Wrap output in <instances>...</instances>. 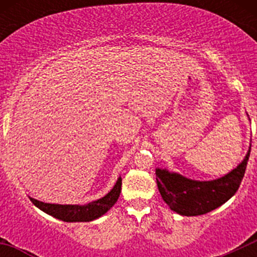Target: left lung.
Wrapping results in <instances>:
<instances>
[{
  "mask_svg": "<svg viewBox=\"0 0 257 257\" xmlns=\"http://www.w3.org/2000/svg\"><path fill=\"white\" fill-rule=\"evenodd\" d=\"M251 148L243 162L228 175L212 181L189 180L166 170H156L157 185L163 201L183 216H198L220 207L234 196L246 172Z\"/></svg>",
  "mask_w": 257,
  "mask_h": 257,
  "instance_id": "8db88e82",
  "label": "left lung"
}]
</instances>
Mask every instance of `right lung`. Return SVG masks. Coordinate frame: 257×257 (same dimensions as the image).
Segmentation results:
<instances>
[{
  "instance_id": "1",
  "label": "right lung",
  "mask_w": 257,
  "mask_h": 257,
  "mask_svg": "<svg viewBox=\"0 0 257 257\" xmlns=\"http://www.w3.org/2000/svg\"><path fill=\"white\" fill-rule=\"evenodd\" d=\"M122 179L119 178L113 187V189L103 198L91 202L88 205H54V203H45V202L37 201V199L31 198L32 203L37 206L40 210L49 213L51 216L56 217L59 220L67 222L74 221H92V220L100 217L101 215L106 212L110 207H113L117 202L119 193H121Z\"/></svg>"
}]
</instances>
